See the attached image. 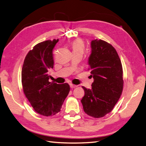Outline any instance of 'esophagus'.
<instances>
[{
    "label": "esophagus",
    "mask_w": 146,
    "mask_h": 146,
    "mask_svg": "<svg viewBox=\"0 0 146 146\" xmlns=\"http://www.w3.org/2000/svg\"><path fill=\"white\" fill-rule=\"evenodd\" d=\"M70 88L73 89V88H76V87H77V86H76V85H74V84H70Z\"/></svg>",
    "instance_id": "esophagus-1"
}]
</instances>
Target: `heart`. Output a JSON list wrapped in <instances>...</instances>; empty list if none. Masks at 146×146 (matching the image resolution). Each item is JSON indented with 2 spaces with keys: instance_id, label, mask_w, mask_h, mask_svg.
<instances>
[{
  "instance_id": "heart-1",
  "label": "heart",
  "mask_w": 146,
  "mask_h": 146,
  "mask_svg": "<svg viewBox=\"0 0 146 146\" xmlns=\"http://www.w3.org/2000/svg\"><path fill=\"white\" fill-rule=\"evenodd\" d=\"M71 46L73 50V53L75 52H82L83 53L84 50V42L80 39L74 40L71 43Z\"/></svg>"
}]
</instances>
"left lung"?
<instances>
[{"label": "left lung", "mask_w": 146, "mask_h": 146, "mask_svg": "<svg viewBox=\"0 0 146 146\" xmlns=\"http://www.w3.org/2000/svg\"><path fill=\"white\" fill-rule=\"evenodd\" d=\"M89 70L94 79L91 89L84 86L81 103L86 114L101 118L111 112L122 93L123 70L115 48L102 40L91 41Z\"/></svg>", "instance_id": "obj_1"}]
</instances>
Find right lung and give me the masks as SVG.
<instances>
[{"instance_id":"obj_1","label":"right lung","mask_w":146,"mask_h":146,"mask_svg":"<svg viewBox=\"0 0 146 146\" xmlns=\"http://www.w3.org/2000/svg\"><path fill=\"white\" fill-rule=\"evenodd\" d=\"M58 39L38 43L26 55L22 68L24 93L36 112L52 116L60 111L70 86L49 82V70L53 68V49Z\"/></svg>"}]
</instances>
